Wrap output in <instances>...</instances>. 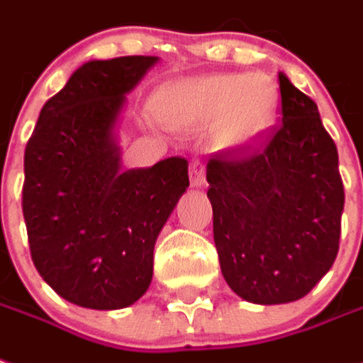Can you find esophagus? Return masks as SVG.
<instances>
[{"mask_svg": "<svg viewBox=\"0 0 363 363\" xmlns=\"http://www.w3.org/2000/svg\"><path fill=\"white\" fill-rule=\"evenodd\" d=\"M190 184L192 186H204L206 184V174H204V164L200 163V161H192L190 163Z\"/></svg>", "mask_w": 363, "mask_h": 363, "instance_id": "34e87169", "label": "esophagus"}]
</instances>
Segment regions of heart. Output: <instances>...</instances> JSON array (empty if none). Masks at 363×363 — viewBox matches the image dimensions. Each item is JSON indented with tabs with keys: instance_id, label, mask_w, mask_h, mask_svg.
I'll use <instances>...</instances> for the list:
<instances>
[{
	"instance_id": "b5f03b06",
	"label": "heart",
	"mask_w": 363,
	"mask_h": 363,
	"mask_svg": "<svg viewBox=\"0 0 363 363\" xmlns=\"http://www.w3.org/2000/svg\"><path fill=\"white\" fill-rule=\"evenodd\" d=\"M155 113L177 129H212L218 145L247 151L259 145L277 121L279 88L263 72H216L163 86Z\"/></svg>"
}]
</instances>
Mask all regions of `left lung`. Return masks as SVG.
<instances>
[{
    "instance_id": "left-lung-1",
    "label": "left lung",
    "mask_w": 363,
    "mask_h": 363,
    "mask_svg": "<svg viewBox=\"0 0 363 363\" xmlns=\"http://www.w3.org/2000/svg\"><path fill=\"white\" fill-rule=\"evenodd\" d=\"M281 123L265 145L206 164L214 243L225 283L255 305L293 303L338 253L344 184L316 104L279 72Z\"/></svg>"
}]
</instances>
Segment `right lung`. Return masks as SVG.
Returning a JSON list of instances; mask_svg holds the SVG:
<instances>
[{"mask_svg": "<svg viewBox=\"0 0 363 363\" xmlns=\"http://www.w3.org/2000/svg\"><path fill=\"white\" fill-rule=\"evenodd\" d=\"M159 57L90 60L43 106L25 149L23 216L35 267L68 303L133 305L151 285L153 250L189 186V161L121 169L118 121Z\"/></svg>", "mask_w": 363, "mask_h": 363, "instance_id": "1", "label": "right lung"}]
</instances>
